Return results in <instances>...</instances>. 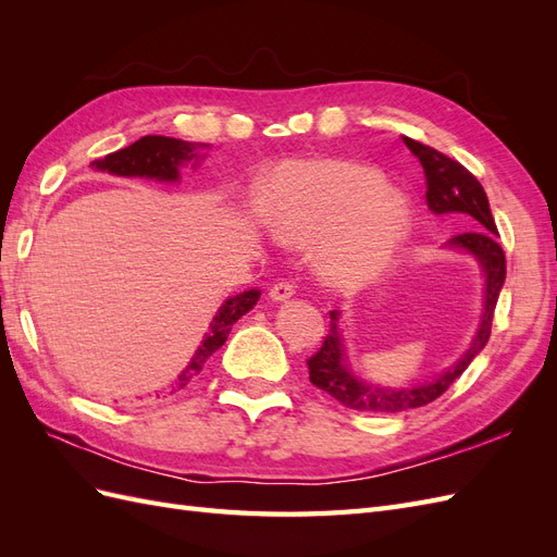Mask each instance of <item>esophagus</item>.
Returning <instances> with one entry per match:
<instances>
[{"mask_svg": "<svg viewBox=\"0 0 557 557\" xmlns=\"http://www.w3.org/2000/svg\"><path fill=\"white\" fill-rule=\"evenodd\" d=\"M293 295H295V283H290V281L274 283L272 290H269V297H272L274 301H285V299H290Z\"/></svg>", "mask_w": 557, "mask_h": 557, "instance_id": "34e87169", "label": "esophagus"}]
</instances>
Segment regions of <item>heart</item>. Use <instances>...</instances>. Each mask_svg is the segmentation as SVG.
I'll use <instances>...</instances> for the list:
<instances>
[{
    "label": "heart",
    "mask_w": 557,
    "mask_h": 557,
    "mask_svg": "<svg viewBox=\"0 0 557 557\" xmlns=\"http://www.w3.org/2000/svg\"><path fill=\"white\" fill-rule=\"evenodd\" d=\"M385 178L348 162H309L285 172L267 213L285 239L323 244L325 269L356 283L381 272L409 230V209L385 193Z\"/></svg>",
    "instance_id": "obj_1"
}]
</instances>
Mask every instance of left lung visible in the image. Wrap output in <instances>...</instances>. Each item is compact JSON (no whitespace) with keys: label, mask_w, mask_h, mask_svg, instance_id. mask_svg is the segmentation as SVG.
I'll list each match as a JSON object with an SVG mask.
<instances>
[{"label":"left lung","mask_w":557,"mask_h":557,"mask_svg":"<svg viewBox=\"0 0 557 557\" xmlns=\"http://www.w3.org/2000/svg\"><path fill=\"white\" fill-rule=\"evenodd\" d=\"M404 144L409 146L411 153L420 160L428 178V207L434 213H462L467 215L474 230H467L458 237H453L448 244L455 248H465L471 256H476L485 272V311L481 318V327L474 336V344L465 352V358L458 364L450 367L446 374L436 376L430 383L407 387V391H385V387L364 385L362 381L352 379L344 364V346L339 334V313L330 311V330L325 342L315 350V356L307 360L309 364V381L334 397L346 409L369 411V413H397L407 409L425 407V404L442 397L448 387L462 376L469 362L479 356V350L491 339L493 315L499 299V290L507 278V258L497 244V225L491 213V205L483 185L469 170L440 150L420 144L416 139L404 137Z\"/></svg>","instance_id":"8db88e82"}]
</instances>
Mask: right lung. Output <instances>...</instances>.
Returning a JSON list of instances; mask_svg holds the SVG:
<instances>
[{"mask_svg": "<svg viewBox=\"0 0 557 557\" xmlns=\"http://www.w3.org/2000/svg\"><path fill=\"white\" fill-rule=\"evenodd\" d=\"M193 148H195L193 144H185L170 137H144L127 148L109 153L102 162L97 160L92 164H97V170L111 172L117 176H148V178H160V181H176L178 164L195 158ZM258 297H260L258 290H248L237 297H230L225 301L221 311L215 313L211 332L207 334V339L201 342L193 362L185 367V372L178 376L176 381L178 391L188 385L201 372V367H205V362L213 356V352L227 342L232 325L237 323L244 313H248L252 307H256Z\"/></svg>", "mask_w": 557, "mask_h": 557, "instance_id": "add662e5", "label": "right lung"}]
</instances>
